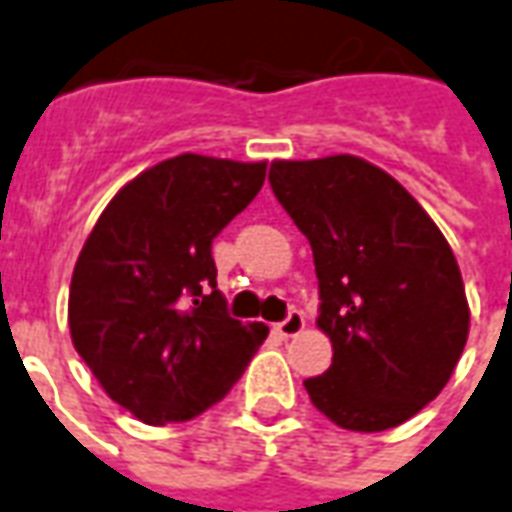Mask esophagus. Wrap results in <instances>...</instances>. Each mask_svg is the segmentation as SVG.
Wrapping results in <instances>:
<instances>
[{
  "label": "esophagus",
  "mask_w": 512,
  "mask_h": 512,
  "mask_svg": "<svg viewBox=\"0 0 512 512\" xmlns=\"http://www.w3.org/2000/svg\"><path fill=\"white\" fill-rule=\"evenodd\" d=\"M274 330L280 332L282 338H293V335H299V332L305 330V313L302 310H291L285 321H280Z\"/></svg>",
  "instance_id": "1"
}]
</instances>
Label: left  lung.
Wrapping results in <instances>:
<instances>
[{
	"instance_id": "1",
	"label": "left lung",
	"mask_w": 512,
	"mask_h": 512,
	"mask_svg": "<svg viewBox=\"0 0 512 512\" xmlns=\"http://www.w3.org/2000/svg\"><path fill=\"white\" fill-rule=\"evenodd\" d=\"M271 191L316 263L318 330L332 341L310 402L343 430L399 427L449 382L468 338L460 266L427 210L355 155L274 160Z\"/></svg>"
}]
</instances>
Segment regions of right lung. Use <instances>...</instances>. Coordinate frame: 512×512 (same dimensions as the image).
Instances as JSON below:
<instances>
[{
	"mask_svg": "<svg viewBox=\"0 0 512 512\" xmlns=\"http://www.w3.org/2000/svg\"><path fill=\"white\" fill-rule=\"evenodd\" d=\"M266 180V163L169 157L110 199L69 288L74 349L144 424L188 421L224 399L268 327L227 316L213 238Z\"/></svg>",
	"mask_w": 512,
	"mask_h": 512,
	"instance_id": "add662e5",
	"label": "right lung"
}]
</instances>
